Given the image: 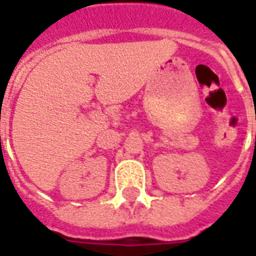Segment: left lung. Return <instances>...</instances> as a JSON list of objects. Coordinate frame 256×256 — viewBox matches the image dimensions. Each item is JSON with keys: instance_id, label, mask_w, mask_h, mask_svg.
Returning <instances> with one entry per match:
<instances>
[{"instance_id": "left-lung-1", "label": "left lung", "mask_w": 256, "mask_h": 256, "mask_svg": "<svg viewBox=\"0 0 256 256\" xmlns=\"http://www.w3.org/2000/svg\"><path fill=\"white\" fill-rule=\"evenodd\" d=\"M255 142H256V137H255Z\"/></svg>"}]
</instances>
